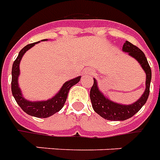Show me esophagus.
<instances>
[{
	"mask_svg": "<svg viewBox=\"0 0 160 160\" xmlns=\"http://www.w3.org/2000/svg\"><path fill=\"white\" fill-rule=\"evenodd\" d=\"M92 71L91 70H86L85 71H84V74L85 75H92Z\"/></svg>",
	"mask_w": 160,
	"mask_h": 160,
	"instance_id": "esophagus-1",
	"label": "esophagus"
}]
</instances>
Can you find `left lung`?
Listing matches in <instances>:
<instances>
[{
	"instance_id": "8db88e82",
	"label": "left lung",
	"mask_w": 160,
	"mask_h": 160,
	"mask_svg": "<svg viewBox=\"0 0 160 160\" xmlns=\"http://www.w3.org/2000/svg\"><path fill=\"white\" fill-rule=\"evenodd\" d=\"M122 50L126 52H128L130 56L133 57L140 63L141 67L143 68V70L147 74L146 90L140 99L131 105H122L111 102L110 100L106 98L102 95V93H101L100 90L98 89L97 82L96 80H94V83L89 93L93 109L102 118L108 121H125L127 119L131 118L147 102L150 92L152 71L144 52L140 48H138L136 46L132 45L129 41H126L124 43Z\"/></svg>"
}]
</instances>
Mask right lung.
I'll return each mask as SVG.
<instances>
[{
  "mask_svg": "<svg viewBox=\"0 0 160 160\" xmlns=\"http://www.w3.org/2000/svg\"><path fill=\"white\" fill-rule=\"evenodd\" d=\"M36 43H38V42H36ZM36 43L29 44L28 46H25L19 52V55L17 57L16 59L14 60L13 68H12L11 89H12V93H13V96L16 101V102L19 104V106L22 108L24 112H26L29 115L38 117V118H47L51 115L56 114L57 112H58L62 108L64 107L66 99H67L69 90L72 86L75 85L76 83H78L80 81L81 77L76 78L65 82L59 90V92L52 99L43 101V102H29V101L24 99L20 89L18 86V77L20 75L19 65H20V60L22 58V56L25 54V52L34 46Z\"/></svg>",
  "mask_w": 160,
  "mask_h": 160,
  "instance_id": "right-lung-1",
  "label": "right lung"
}]
</instances>
